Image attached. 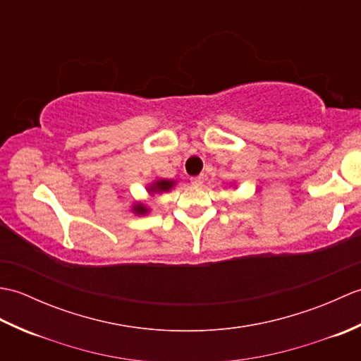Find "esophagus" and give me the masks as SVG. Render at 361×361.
I'll return each instance as SVG.
<instances>
[{
    "label": "esophagus",
    "mask_w": 361,
    "mask_h": 361,
    "mask_svg": "<svg viewBox=\"0 0 361 361\" xmlns=\"http://www.w3.org/2000/svg\"><path fill=\"white\" fill-rule=\"evenodd\" d=\"M203 181H204V176H203V175L192 176V178H190V183H192L194 186H202V185H203Z\"/></svg>",
    "instance_id": "esophagus-1"
}]
</instances>
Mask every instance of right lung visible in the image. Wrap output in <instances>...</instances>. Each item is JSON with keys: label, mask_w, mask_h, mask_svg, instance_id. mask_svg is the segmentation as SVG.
<instances>
[{"label": "right lung", "mask_w": 361, "mask_h": 361, "mask_svg": "<svg viewBox=\"0 0 361 361\" xmlns=\"http://www.w3.org/2000/svg\"><path fill=\"white\" fill-rule=\"evenodd\" d=\"M175 186V181L171 180H157L153 181L152 185H149V192L150 194H161V192H167V190H171ZM132 211L137 216H144V214L149 212L147 206H144L142 203H136L133 204Z\"/></svg>", "instance_id": "1"}]
</instances>
